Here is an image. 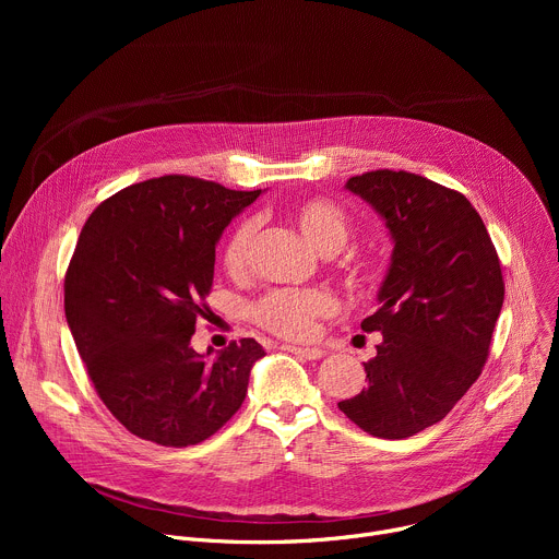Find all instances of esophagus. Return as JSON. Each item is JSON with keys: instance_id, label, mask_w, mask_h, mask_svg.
I'll return each mask as SVG.
<instances>
[{"instance_id": "obj_1", "label": "esophagus", "mask_w": 559, "mask_h": 559, "mask_svg": "<svg viewBox=\"0 0 559 559\" xmlns=\"http://www.w3.org/2000/svg\"><path fill=\"white\" fill-rule=\"evenodd\" d=\"M283 349H287V352H292V354H296V356H300V358H307V360H318V358L325 356V352H323L321 347H296V345H285Z\"/></svg>"}]
</instances>
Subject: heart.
<instances>
[{"mask_svg":"<svg viewBox=\"0 0 559 559\" xmlns=\"http://www.w3.org/2000/svg\"><path fill=\"white\" fill-rule=\"evenodd\" d=\"M300 231L323 254L341 252L352 238L347 212L321 197H309L292 210ZM259 229L257 218H246L234 227L223 248V265L229 274L246 272L250 250ZM336 311V300L325 289H272L254 305V318L261 328L283 338H307L318 318Z\"/></svg>","mask_w":559,"mask_h":559,"instance_id":"obj_1","label":"heart"}]
</instances>
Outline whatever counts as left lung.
Returning a JSON list of instances; mask_svg holds the SVG:
<instances>
[{
  "mask_svg": "<svg viewBox=\"0 0 559 559\" xmlns=\"http://www.w3.org/2000/svg\"><path fill=\"white\" fill-rule=\"evenodd\" d=\"M393 236L380 309L362 332H380L365 362L367 386L338 403L362 431L403 440L440 423L480 378L504 302L491 236L451 188L405 170H373L347 181Z\"/></svg>",
  "mask_w": 559,
  "mask_h": 559,
  "instance_id": "1",
  "label": "left lung"
}]
</instances>
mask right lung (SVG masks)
<instances>
[{
    "label": "right lung",
    "mask_w": 559,
    "mask_h": 559,
    "mask_svg": "<svg viewBox=\"0 0 559 559\" xmlns=\"http://www.w3.org/2000/svg\"><path fill=\"white\" fill-rule=\"evenodd\" d=\"M259 194L166 175L99 203L79 234L66 321L102 403L141 440L199 444L246 401L263 347L231 341L205 360L190 338L210 311L216 241Z\"/></svg>",
    "instance_id": "add662e5"
}]
</instances>
